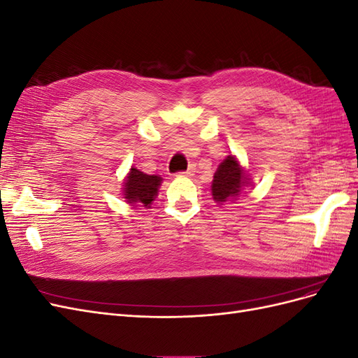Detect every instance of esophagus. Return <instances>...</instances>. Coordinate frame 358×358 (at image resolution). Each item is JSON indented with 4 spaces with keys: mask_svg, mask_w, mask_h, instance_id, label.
Here are the masks:
<instances>
[{
    "mask_svg": "<svg viewBox=\"0 0 358 358\" xmlns=\"http://www.w3.org/2000/svg\"><path fill=\"white\" fill-rule=\"evenodd\" d=\"M178 176H180V178H191V176H194V169H188L187 171L178 173Z\"/></svg>",
    "mask_w": 358,
    "mask_h": 358,
    "instance_id": "1",
    "label": "esophagus"
}]
</instances>
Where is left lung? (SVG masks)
<instances>
[{"mask_svg":"<svg viewBox=\"0 0 358 358\" xmlns=\"http://www.w3.org/2000/svg\"><path fill=\"white\" fill-rule=\"evenodd\" d=\"M248 187H252L251 178L248 170L241 166L239 159L234 155L225 157L221 164L216 169L212 180V197L218 204L236 200L242 191Z\"/></svg>","mask_w":358,"mask_h":358,"instance_id":"8db88e82","label":"left lung"}]
</instances>
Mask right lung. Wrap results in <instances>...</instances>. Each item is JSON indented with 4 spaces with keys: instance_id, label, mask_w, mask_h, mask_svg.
<instances>
[{
    "instance_id": "add662e5",
    "label": "right lung",
    "mask_w": 358,
    "mask_h": 358,
    "mask_svg": "<svg viewBox=\"0 0 358 358\" xmlns=\"http://www.w3.org/2000/svg\"><path fill=\"white\" fill-rule=\"evenodd\" d=\"M162 178L158 175H146V173L131 167L122 183V196L127 203L143 208H150V204L158 196V188Z\"/></svg>"
}]
</instances>
